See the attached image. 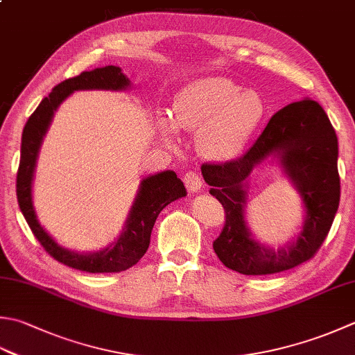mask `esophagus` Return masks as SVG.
I'll list each match as a JSON object with an SVG mask.
<instances>
[{"instance_id":"esophagus-1","label":"esophagus","mask_w":355,"mask_h":355,"mask_svg":"<svg viewBox=\"0 0 355 355\" xmlns=\"http://www.w3.org/2000/svg\"><path fill=\"white\" fill-rule=\"evenodd\" d=\"M183 182L189 192H200L203 189V180H201V175L196 171H187L183 177Z\"/></svg>"}]
</instances>
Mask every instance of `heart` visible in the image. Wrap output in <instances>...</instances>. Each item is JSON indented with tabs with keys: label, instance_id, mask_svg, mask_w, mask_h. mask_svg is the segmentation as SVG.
I'll return each instance as SVG.
<instances>
[{
	"label": "heart",
	"instance_id": "heart-1",
	"mask_svg": "<svg viewBox=\"0 0 355 355\" xmlns=\"http://www.w3.org/2000/svg\"><path fill=\"white\" fill-rule=\"evenodd\" d=\"M265 115L252 90H241L226 78H201L187 85L172 104L171 121L162 120L164 141H175V128L197 132L200 154L214 162H229L241 154Z\"/></svg>",
	"mask_w": 355,
	"mask_h": 355
}]
</instances>
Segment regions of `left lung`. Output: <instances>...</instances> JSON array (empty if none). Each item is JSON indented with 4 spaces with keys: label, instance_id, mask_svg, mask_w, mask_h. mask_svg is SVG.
Instances as JSON below:
<instances>
[{
    "label": "left lung",
    "instance_id": "obj_1",
    "mask_svg": "<svg viewBox=\"0 0 355 355\" xmlns=\"http://www.w3.org/2000/svg\"><path fill=\"white\" fill-rule=\"evenodd\" d=\"M279 155L301 192L307 220L293 247L275 253L257 243L244 223V182L253 166ZM338 143L328 115L317 101L288 104L270 118L245 155L201 166L211 193L225 207V225L214 240L220 261L243 275H270L311 260L328 235L340 203Z\"/></svg>",
    "mask_w": 355,
    "mask_h": 355
}]
</instances>
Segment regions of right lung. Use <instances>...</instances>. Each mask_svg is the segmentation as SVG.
Wrapping results in <instances>:
<instances>
[{"mask_svg":"<svg viewBox=\"0 0 355 355\" xmlns=\"http://www.w3.org/2000/svg\"><path fill=\"white\" fill-rule=\"evenodd\" d=\"M129 83L126 75H123L121 69L116 66L98 67L64 80L55 86L49 96L35 109L26 123L23 138H21V158L17 172V198L19 209L44 251L62 265L83 270V272H121L137 265L148 251L150 232L158 214L172 201L186 196L182 180L177 178V173L173 171H164L144 178L121 237L114 245L94 254H76L58 246L38 223L32 206V178L41 140L51 124L55 109L75 90H121L126 89Z\"/></svg>","mask_w":355,"mask_h":355,"instance_id":"right-lung-1","label":"right lung"}]
</instances>
